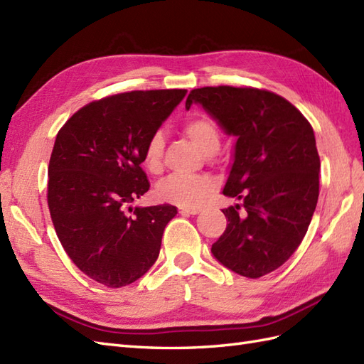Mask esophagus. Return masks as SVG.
Here are the masks:
<instances>
[{
	"label": "esophagus",
	"instance_id": "1",
	"mask_svg": "<svg viewBox=\"0 0 364 364\" xmlns=\"http://www.w3.org/2000/svg\"><path fill=\"white\" fill-rule=\"evenodd\" d=\"M180 213L181 215H197V213H200V209L192 206H180Z\"/></svg>",
	"mask_w": 364,
	"mask_h": 364
}]
</instances>
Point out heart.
<instances>
[{
    "label": "heart",
    "mask_w": 364,
    "mask_h": 364,
    "mask_svg": "<svg viewBox=\"0 0 364 364\" xmlns=\"http://www.w3.org/2000/svg\"><path fill=\"white\" fill-rule=\"evenodd\" d=\"M184 134L198 147V151L213 156L220 151L221 135L218 126L206 115H195L184 123ZM164 139L161 132H155L144 147L143 161L149 171L156 172L161 167ZM213 191V181L204 176L197 178H184V176H169L158 186V195L161 200L181 204V206H201L210 197Z\"/></svg>",
    "instance_id": "obj_1"
}]
</instances>
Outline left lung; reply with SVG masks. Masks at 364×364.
Instances as JSON below:
<instances>
[{
  "label": "left lung",
  "instance_id": "8db88e82",
  "mask_svg": "<svg viewBox=\"0 0 364 364\" xmlns=\"http://www.w3.org/2000/svg\"><path fill=\"white\" fill-rule=\"evenodd\" d=\"M192 105L237 138L223 193L241 203L223 209L228 226L212 255L238 275L263 277L287 262L311 225L320 188L314 129L291 102L267 90L193 89L186 109Z\"/></svg>",
  "mask_w": 364,
  "mask_h": 364
}]
</instances>
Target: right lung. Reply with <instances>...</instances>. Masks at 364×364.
Masks as SVG:
<instances>
[{
  "instance_id": "1",
  "label": "right lung",
  "mask_w": 364,
  "mask_h": 364,
  "mask_svg": "<svg viewBox=\"0 0 364 364\" xmlns=\"http://www.w3.org/2000/svg\"><path fill=\"white\" fill-rule=\"evenodd\" d=\"M186 89L134 90L80 109L55 139L48 203L55 230L81 272L107 287L141 278L160 254L172 204L134 208L151 188L144 147Z\"/></svg>"
}]
</instances>
